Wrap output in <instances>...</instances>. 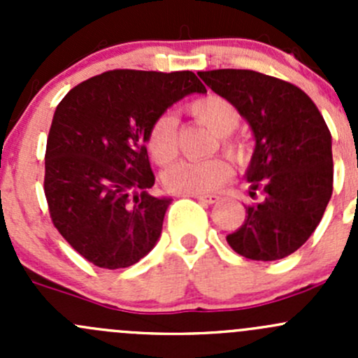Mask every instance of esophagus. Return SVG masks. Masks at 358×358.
I'll use <instances>...</instances> for the list:
<instances>
[{"label":"esophagus","instance_id":"esophagus-1","mask_svg":"<svg viewBox=\"0 0 358 358\" xmlns=\"http://www.w3.org/2000/svg\"><path fill=\"white\" fill-rule=\"evenodd\" d=\"M190 197H196L197 201L204 202V204H215V202L220 199V196H216V194H196V196Z\"/></svg>","mask_w":358,"mask_h":358}]
</instances>
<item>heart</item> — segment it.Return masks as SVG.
<instances>
[{"label":"heart","instance_id":"b5f03b06","mask_svg":"<svg viewBox=\"0 0 358 358\" xmlns=\"http://www.w3.org/2000/svg\"><path fill=\"white\" fill-rule=\"evenodd\" d=\"M190 114L218 135L223 150L241 154L243 143L232 135L241 121V112L236 103L216 93L199 96L187 106ZM145 149L154 164L168 166L178 156V135H176V117L169 112L159 114L149 126L145 135ZM234 166L230 159L215 157L208 161H180L169 166L162 175L166 189L180 196H196L218 189L232 176Z\"/></svg>","mask_w":358,"mask_h":358}]
</instances>
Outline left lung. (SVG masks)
<instances>
[{
    "label": "left lung",
    "mask_w": 358,
    "mask_h": 358,
    "mask_svg": "<svg viewBox=\"0 0 358 358\" xmlns=\"http://www.w3.org/2000/svg\"><path fill=\"white\" fill-rule=\"evenodd\" d=\"M236 103L256 138L246 218L227 243L256 262L292 255L308 241L333 196L331 131L313 100L284 79L246 69L197 72Z\"/></svg>",
    "instance_id": "obj_1"
}]
</instances>
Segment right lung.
<instances>
[{"label":"right lung","mask_w":358,"mask_h":358,"mask_svg":"<svg viewBox=\"0 0 358 358\" xmlns=\"http://www.w3.org/2000/svg\"><path fill=\"white\" fill-rule=\"evenodd\" d=\"M190 71L114 69L79 83L57 106L46 140L45 196L52 223L100 268L135 265L156 246L171 199L154 197L145 135L189 93Z\"/></svg>","instance_id":"add662e5"}]
</instances>
